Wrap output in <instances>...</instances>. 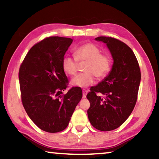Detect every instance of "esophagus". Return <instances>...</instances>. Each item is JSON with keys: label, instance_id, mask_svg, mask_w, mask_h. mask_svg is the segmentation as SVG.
<instances>
[{"label": "esophagus", "instance_id": "esophagus-1", "mask_svg": "<svg viewBox=\"0 0 159 159\" xmlns=\"http://www.w3.org/2000/svg\"><path fill=\"white\" fill-rule=\"evenodd\" d=\"M88 91L87 89H82V93H83V98H86V96L87 94Z\"/></svg>", "mask_w": 159, "mask_h": 159}]
</instances>
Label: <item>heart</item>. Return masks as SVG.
<instances>
[{
	"mask_svg": "<svg viewBox=\"0 0 159 159\" xmlns=\"http://www.w3.org/2000/svg\"><path fill=\"white\" fill-rule=\"evenodd\" d=\"M74 58L65 56L62 60V68L67 75L75 76L79 63L85 62L84 73L77 75L72 80V84L84 88L94 82L95 76L98 79L106 77L111 69L112 61L107 54L101 53V48L93 43H87L79 46L74 51Z\"/></svg>",
	"mask_w": 159,
	"mask_h": 159,
	"instance_id": "heart-1",
	"label": "heart"
}]
</instances>
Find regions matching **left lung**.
<instances>
[{"instance_id": "8db88e82", "label": "left lung", "mask_w": 159, "mask_h": 159, "mask_svg": "<svg viewBox=\"0 0 159 159\" xmlns=\"http://www.w3.org/2000/svg\"><path fill=\"white\" fill-rule=\"evenodd\" d=\"M95 39L106 43L113 64L108 76L91 88L87 95L90 102L88 118L96 129L111 131L124 123L133 111L141 72L136 56L127 44L108 36H98Z\"/></svg>"}]
</instances>
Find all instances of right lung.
Returning <instances> with one entry per match:
<instances>
[{"label": "right lung", "instance_id": "obj_1", "mask_svg": "<svg viewBox=\"0 0 159 159\" xmlns=\"http://www.w3.org/2000/svg\"><path fill=\"white\" fill-rule=\"evenodd\" d=\"M72 41L70 38L46 37L30 48L20 67L22 105L36 125L50 133L66 128L82 97L78 87L63 93L69 82L62 60Z\"/></svg>", "mask_w": 159, "mask_h": 159}]
</instances>
